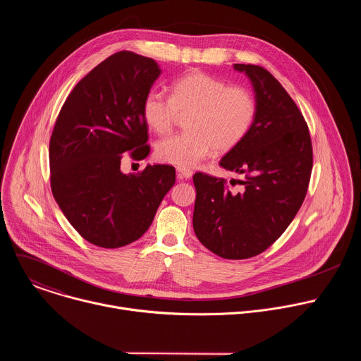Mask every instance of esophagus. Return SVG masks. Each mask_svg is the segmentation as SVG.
Masks as SVG:
<instances>
[{"label":"esophagus","mask_w":361,"mask_h":361,"mask_svg":"<svg viewBox=\"0 0 361 361\" xmlns=\"http://www.w3.org/2000/svg\"><path fill=\"white\" fill-rule=\"evenodd\" d=\"M177 176H178V178H191L192 171H191L190 169H181V167H178V169H177Z\"/></svg>","instance_id":"1"}]
</instances>
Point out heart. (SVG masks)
I'll return each instance as SVG.
<instances>
[{"label": "heart", "mask_w": 361, "mask_h": 361, "mask_svg": "<svg viewBox=\"0 0 361 361\" xmlns=\"http://www.w3.org/2000/svg\"><path fill=\"white\" fill-rule=\"evenodd\" d=\"M180 113H190L185 118L188 130L159 141L156 157L190 169L213 149L227 152L247 137L257 117V99L248 88L198 70L174 80L171 95L149 90L142 98V118L159 134L167 133Z\"/></svg>", "instance_id": "heart-1"}]
</instances>
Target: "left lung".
<instances>
[{"label": "left lung", "instance_id": "8db88e82", "mask_svg": "<svg viewBox=\"0 0 361 361\" xmlns=\"http://www.w3.org/2000/svg\"><path fill=\"white\" fill-rule=\"evenodd\" d=\"M234 68L251 80L257 117L219 164L243 176V188L235 192L224 178L195 173L192 227L219 257L244 260L266 251L295 217L310 183L313 147L301 111L271 73L252 64Z\"/></svg>", "mask_w": 361, "mask_h": 361}]
</instances>
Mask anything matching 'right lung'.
I'll return each mask as SVG.
<instances>
[{
  "instance_id": "add662e5",
  "label": "right lung",
  "mask_w": 361,
  "mask_h": 361,
  "mask_svg": "<svg viewBox=\"0 0 361 361\" xmlns=\"http://www.w3.org/2000/svg\"><path fill=\"white\" fill-rule=\"evenodd\" d=\"M152 59L118 51L70 92L49 138L51 191L88 243L118 248L138 240L176 183L173 166L121 173L123 152L148 156L141 102L160 75Z\"/></svg>"
}]
</instances>
